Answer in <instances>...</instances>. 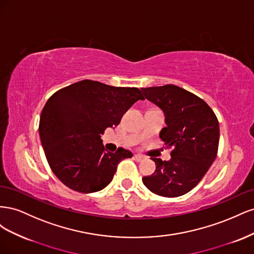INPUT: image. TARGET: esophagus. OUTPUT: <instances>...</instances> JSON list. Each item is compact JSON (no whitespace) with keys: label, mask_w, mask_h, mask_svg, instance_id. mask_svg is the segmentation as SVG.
<instances>
[{"label":"esophagus","mask_w":254,"mask_h":254,"mask_svg":"<svg viewBox=\"0 0 254 254\" xmlns=\"http://www.w3.org/2000/svg\"><path fill=\"white\" fill-rule=\"evenodd\" d=\"M145 159H146V157L143 155H134V160L136 161V162H141V161H143Z\"/></svg>","instance_id":"obj_1"}]
</instances>
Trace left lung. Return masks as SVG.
<instances>
[{
	"label": "left lung",
	"mask_w": 254,
	"mask_h": 254,
	"mask_svg": "<svg viewBox=\"0 0 254 254\" xmlns=\"http://www.w3.org/2000/svg\"><path fill=\"white\" fill-rule=\"evenodd\" d=\"M141 91L163 111L166 127L160 131V137L168 147H174L171 160L151 158L156 171L143 177V183L159 196H182L197 186L216 158L217 118L201 98L174 84Z\"/></svg>",
	"instance_id": "obj_1"
}]
</instances>
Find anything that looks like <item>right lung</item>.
<instances>
[{
    "mask_svg": "<svg viewBox=\"0 0 254 254\" xmlns=\"http://www.w3.org/2000/svg\"><path fill=\"white\" fill-rule=\"evenodd\" d=\"M144 97L137 88L81 80L54 93L41 112L39 134L53 173L79 193H94L112 181L118 164L131 158L124 148L107 151L101 134L118 126L124 113Z\"/></svg>",
    "mask_w": 254,
    "mask_h": 254,
    "instance_id": "right-lung-1",
    "label": "right lung"
}]
</instances>
